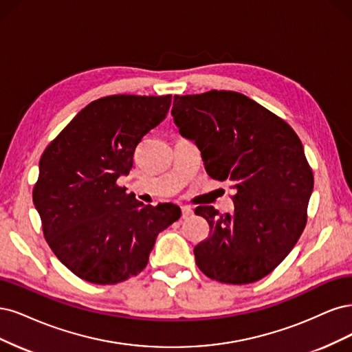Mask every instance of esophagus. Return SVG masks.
Masks as SVG:
<instances>
[{"mask_svg": "<svg viewBox=\"0 0 352 352\" xmlns=\"http://www.w3.org/2000/svg\"><path fill=\"white\" fill-rule=\"evenodd\" d=\"M181 213H183V218L187 219V218H190L191 214H192V209H191V206L184 205V206H181Z\"/></svg>", "mask_w": 352, "mask_h": 352, "instance_id": "34e87169", "label": "esophagus"}]
</instances>
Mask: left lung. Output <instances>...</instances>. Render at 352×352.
Here are the masks:
<instances>
[{
    "label": "left lung",
    "instance_id": "8db88e82",
    "mask_svg": "<svg viewBox=\"0 0 352 352\" xmlns=\"http://www.w3.org/2000/svg\"><path fill=\"white\" fill-rule=\"evenodd\" d=\"M171 114L179 134L199 147L206 173L235 190L234 213L195 210L210 226L195 247L199 269L234 285L265 278L307 222L314 179L301 140L274 112L231 90L177 95Z\"/></svg>",
    "mask_w": 352,
    "mask_h": 352
}]
</instances>
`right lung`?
I'll list each match as a JSON object with an SVG mask.
<instances>
[{"instance_id": "obj_1", "label": "right lung", "mask_w": 352, "mask_h": 352, "mask_svg": "<svg viewBox=\"0 0 352 352\" xmlns=\"http://www.w3.org/2000/svg\"><path fill=\"white\" fill-rule=\"evenodd\" d=\"M171 95H112L90 102L45 149L33 205L45 240L73 274L98 285L135 276L156 236L181 217L174 203L143 205L129 175L143 135L165 120Z\"/></svg>"}]
</instances>
